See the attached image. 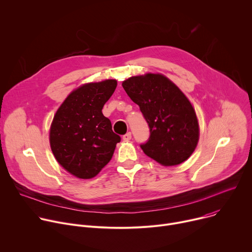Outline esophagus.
<instances>
[{"label":"esophagus","instance_id":"esophagus-1","mask_svg":"<svg viewBox=\"0 0 252 252\" xmlns=\"http://www.w3.org/2000/svg\"><path fill=\"white\" fill-rule=\"evenodd\" d=\"M130 138H131V133H130V132H126V134H124V135H123V139H124V140H126V141L129 140Z\"/></svg>","mask_w":252,"mask_h":252}]
</instances>
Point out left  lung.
Instances as JSON below:
<instances>
[{"instance_id":"left-lung-1","label":"left lung","mask_w":252,"mask_h":252,"mask_svg":"<svg viewBox=\"0 0 252 252\" xmlns=\"http://www.w3.org/2000/svg\"><path fill=\"white\" fill-rule=\"evenodd\" d=\"M130 99L150 127V137L140 148L158 163L171 166L187 160L196 148L199 129L189 100L162 75L131 77L123 83Z\"/></svg>"}]
</instances>
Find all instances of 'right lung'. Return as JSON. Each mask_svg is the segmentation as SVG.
<instances>
[{
    "instance_id": "add662e5",
    "label": "right lung",
    "mask_w": 252,
    "mask_h": 252,
    "mask_svg": "<svg viewBox=\"0 0 252 252\" xmlns=\"http://www.w3.org/2000/svg\"><path fill=\"white\" fill-rule=\"evenodd\" d=\"M116 88V80L84 85L65 98L54 117L52 152L65 170L79 178L95 176L112 159L121 141L101 113Z\"/></svg>"
}]
</instances>
